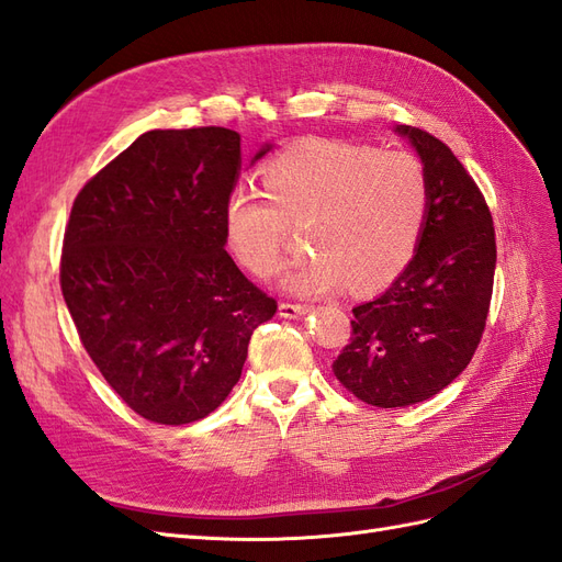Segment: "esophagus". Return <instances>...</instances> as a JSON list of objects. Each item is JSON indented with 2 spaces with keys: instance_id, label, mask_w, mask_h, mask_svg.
I'll return each mask as SVG.
<instances>
[{
  "instance_id": "obj_1",
  "label": "esophagus",
  "mask_w": 562,
  "mask_h": 562,
  "mask_svg": "<svg viewBox=\"0 0 562 562\" xmlns=\"http://www.w3.org/2000/svg\"><path fill=\"white\" fill-rule=\"evenodd\" d=\"M308 313H311V308L301 306V303H280V315L286 319H299Z\"/></svg>"
}]
</instances>
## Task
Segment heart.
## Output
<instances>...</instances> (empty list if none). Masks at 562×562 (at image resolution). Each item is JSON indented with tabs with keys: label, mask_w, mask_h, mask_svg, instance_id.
Instances as JSON below:
<instances>
[{
	"label": "heart",
	"mask_w": 562,
	"mask_h": 562,
	"mask_svg": "<svg viewBox=\"0 0 562 562\" xmlns=\"http://www.w3.org/2000/svg\"><path fill=\"white\" fill-rule=\"evenodd\" d=\"M263 192L237 188L223 210L233 259L256 278L282 263L284 226H303L313 256L282 278L286 292H376L403 272L428 216L424 165L405 150L308 140L261 169Z\"/></svg>",
	"instance_id": "heart-1"
}]
</instances>
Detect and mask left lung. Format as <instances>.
<instances>
[{
    "label": "left lung",
    "instance_id": "1",
    "mask_svg": "<svg viewBox=\"0 0 562 562\" xmlns=\"http://www.w3.org/2000/svg\"><path fill=\"white\" fill-rule=\"evenodd\" d=\"M428 179V216L409 266L352 308L350 344L331 370L374 407L424 403L467 370L490 311L496 243L483 192L442 140L397 124Z\"/></svg>",
    "mask_w": 562,
    "mask_h": 562
}]
</instances>
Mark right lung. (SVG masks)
<instances>
[{"label": "right lung", "instance_id": "right-lung-1", "mask_svg": "<svg viewBox=\"0 0 562 562\" xmlns=\"http://www.w3.org/2000/svg\"><path fill=\"white\" fill-rule=\"evenodd\" d=\"M239 167L233 130H155L72 204L63 299L93 364L148 422L212 414L243 374L254 329L278 311L226 251L223 210Z\"/></svg>", "mask_w": 562, "mask_h": 562}]
</instances>
